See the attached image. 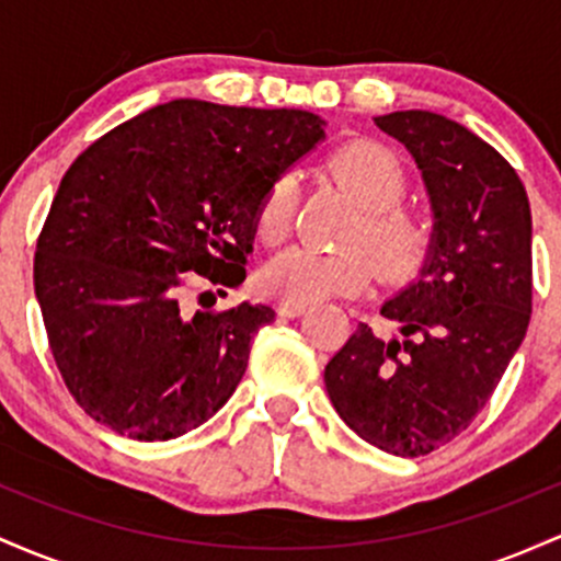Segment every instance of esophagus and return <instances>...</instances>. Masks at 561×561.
I'll use <instances>...</instances> for the list:
<instances>
[{
	"label": "esophagus",
	"mask_w": 561,
	"mask_h": 561,
	"mask_svg": "<svg viewBox=\"0 0 561 561\" xmlns=\"http://www.w3.org/2000/svg\"><path fill=\"white\" fill-rule=\"evenodd\" d=\"M306 302H295V300H279V306H276V313H279V317H285V319H295V317H300L302 311H306Z\"/></svg>",
	"instance_id": "1"
}]
</instances>
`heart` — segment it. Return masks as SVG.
I'll list each match as a JSON object with an SVG mask.
<instances>
[{
  "label": "heart",
  "instance_id": "b5f03b06",
  "mask_svg": "<svg viewBox=\"0 0 561 561\" xmlns=\"http://www.w3.org/2000/svg\"><path fill=\"white\" fill-rule=\"evenodd\" d=\"M332 176L366 208L364 221L351 237L347 253H319L313 248H287L261 268V287L268 295L295 302H317L334 295H356L379 272L403 279L422 266L433 244V221L422 210L405 208L409 173L396 152L377 141H353L334 152ZM298 208V179L282 173L268 186L259 210V234L279 244L289 234ZM369 249L371 256L365 253Z\"/></svg>",
  "mask_w": 561,
  "mask_h": 561
}]
</instances>
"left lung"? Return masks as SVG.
<instances>
[{
	"label": "left lung",
	"instance_id": "1",
	"mask_svg": "<svg viewBox=\"0 0 561 561\" xmlns=\"http://www.w3.org/2000/svg\"><path fill=\"white\" fill-rule=\"evenodd\" d=\"M422 171L433 244L420 279L382 306L401 337L358 324L324 369L330 401L366 443L424 456L465 433L523 345L533 311V221L517 171L430 111L379 115Z\"/></svg>",
	"mask_w": 561,
	"mask_h": 561
}]
</instances>
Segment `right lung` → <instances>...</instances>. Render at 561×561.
Masks as SVG:
<instances>
[{"mask_svg": "<svg viewBox=\"0 0 561 561\" xmlns=\"http://www.w3.org/2000/svg\"><path fill=\"white\" fill-rule=\"evenodd\" d=\"M324 139L306 111L173 100L73 160L36 242L34 289L76 403L113 433L171 440L248 369L268 306L190 311L192 282L237 287L268 186ZM216 302V298H214Z\"/></svg>", "mask_w": 561, "mask_h": 561, "instance_id": "obj_1", "label": "right lung"}]
</instances>
